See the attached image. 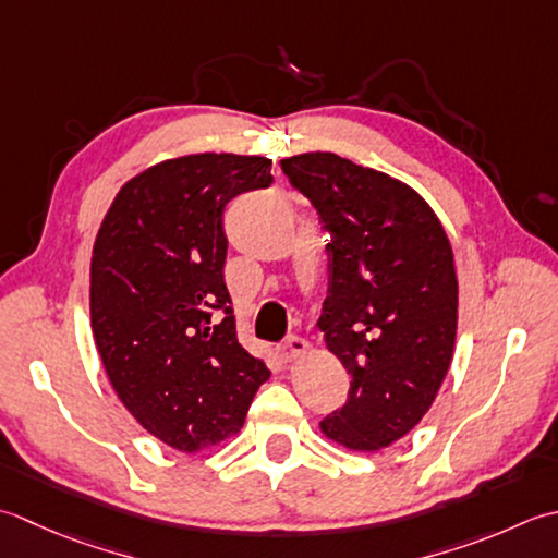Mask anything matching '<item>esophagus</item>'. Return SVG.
Returning <instances> with one entry per match:
<instances>
[{
	"label": "esophagus",
	"mask_w": 558,
	"mask_h": 558,
	"mask_svg": "<svg viewBox=\"0 0 558 558\" xmlns=\"http://www.w3.org/2000/svg\"><path fill=\"white\" fill-rule=\"evenodd\" d=\"M311 351V342L303 337H289L287 342L279 344V356L283 363H291L295 359H303Z\"/></svg>",
	"instance_id": "obj_1"
}]
</instances>
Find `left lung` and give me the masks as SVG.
<instances>
[{"instance_id": "obj_1", "label": "left lung", "mask_w": 558, "mask_h": 558, "mask_svg": "<svg viewBox=\"0 0 558 558\" xmlns=\"http://www.w3.org/2000/svg\"><path fill=\"white\" fill-rule=\"evenodd\" d=\"M281 170L332 235L317 325L351 388L320 430L347 450H383L422 422L450 368L458 275L448 233L416 190L349 158L301 154Z\"/></svg>"}]
</instances>
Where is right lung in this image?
Returning a JSON list of instances; mask_svg holds the SVG:
<instances>
[{
	"label": "right lung",
	"instance_id": "1",
	"mask_svg": "<svg viewBox=\"0 0 558 558\" xmlns=\"http://www.w3.org/2000/svg\"><path fill=\"white\" fill-rule=\"evenodd\" d=\"M269 170L265 156L166 158L120 187L96 233L90 329L100 361L128 412L180 452L241 434L269 380L238 342L223 281V207L269 187Z\"/></svg>",
	"mask_w": 558,
	"mask_h": 558
}]
</instances>
